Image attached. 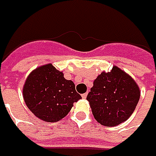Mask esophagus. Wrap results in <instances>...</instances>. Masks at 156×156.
I'll return each mask as SVG.
<instances>
[{
    "label": "esophagus",
    "mask_w": 156,
    "mask_h": 156,
    "mask_svg": "<svg viewBox=\"0 0 156 156\" xmlns=\"http://www.w3.org/2000/svg\"><path fill=\"white\" fill-rule=\"evenodd\" d=\"M87 95H88V93H84V94H82V98H83V99H85V98H87Z\"/></svg>",
    "instance_id": "esophagus-1"
}]
</instances>
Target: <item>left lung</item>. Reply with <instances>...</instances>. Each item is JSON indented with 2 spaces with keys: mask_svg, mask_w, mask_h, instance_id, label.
I'll list each match as a JSON object with an SVG mask.
<instances>
[{
  "mask_svg": "<svg viewBox=\"0 0 156 156\" xmlns=\"http://www.w3.org/2000/svg\"><path fill=\"white\" fill-rule=\"evenodd\" d=\"M140 91L135 81L119 67L103 72L93 82L87 96L94 118L99 124L116 126L134 112Z\"/></svg>",
  "mask_w": 156,
  "mask_h": 156,
  "instance_id": "8db88e82",
  "label": "left lung"
}]
</instances>
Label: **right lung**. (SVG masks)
<instances>
[{
  "instance_id": "obj_1",
  "label": "right lung",
  "mask_w": 156,
  "mask_h": 156,
  "mask_svg": "<svg viewBox=\"0 0 156 156\" xmlns=\"http://www.w3.org/2000/svg\"><path fill=\"white\" fill-rule=\"evenodd\" d=\"M23 96L30 111L45 122L62 119L74 103L82 98L75 90L74 82L65 79L63 73L50 63L36 68L29 74Z\"/></svg>"
}]
</instances>
